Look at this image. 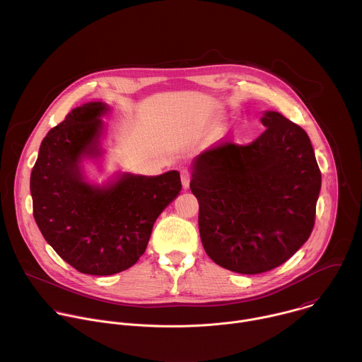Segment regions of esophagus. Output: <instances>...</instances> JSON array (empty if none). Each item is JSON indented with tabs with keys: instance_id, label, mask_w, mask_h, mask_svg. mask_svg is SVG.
Here are the masks:
<instances>
[{
	"instance_id": "esophagus-1",
	"label": "esophagus",
	"mask_w": 362,
	"mask_h": 362,
	"mask_svg": "<svg viewBox=\"0 0 362 362\" xmlns=\"http://www.w3.org/2000/svg\"><path fill=\"white\" fill-rule=\"evenodd\" d=\"M189 181H191V173L188 170H181V182L184 188L189 187Z\"/></svg>"
}]
</instances>
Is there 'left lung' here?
I'll list each match as a JSON object with an SVG mask.
<instances>
[{
    "mask_svg": "<svg viewBox=\"0 0 362 362\" xmlns=\"http://www.w3.org/2000/svg\"><path fill=\"white\" fill-rule=\"evenodd\" d=\"M248 145L224 141L198 156L189 188L213 262L241 274L269 272L310 238L320 170L307 132L276 111Z\"/></svg>",
    "mask_w": 362,
    "mask_h": 362,
    "instance_id": "8db88e82",
    "label": "left lung"
}]
</instances>
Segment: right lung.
<instances>
[{
	"mask_svg": "<svg viewBox=\"0 0 362 362\" xmlns=\"http://www.w3.org/2000/svg\"><path fill=\"white\" fill-rule=\"evenodd\" d=\"M108 105L74 108L49 131L30 174L33 216L45 240L74 269L110 276L138 262L156 218L181 191L178 171L124 174L100 188L85 181L83 157H99Z\"/></svg>",
	"mask_w": 362,
	"mask_h": 362,
	"instance_id": "add662e5",
	"label": "right lung"
}]
</instances>
